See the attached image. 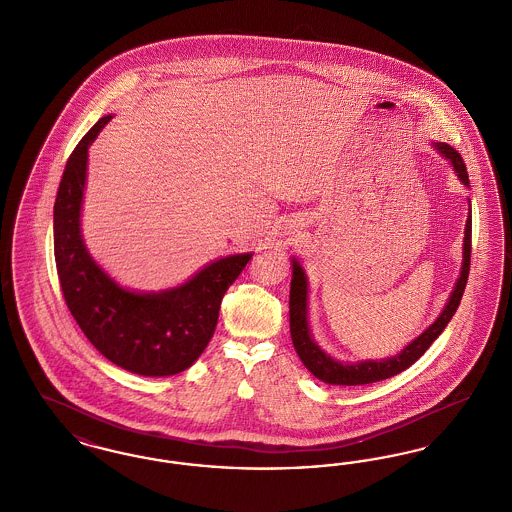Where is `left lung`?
<instances>
[{
	"instance_id": "1",
	"label": "left lung",
	"mask_w": 512,
	"mask_h": 512,
	"mask_svg": "<svg viewBox=\"0 0 512 512\" xmlns=\"http://www.w3.org/2000/svg\"><path fill=\"white\" fill-rule=\"evenodd\" d=\"M434 147L445 159L451 161L459 180L463 182L464 186H468V172H466V165H464L461 153L455 147L443 144V142L441 144L436 142ZM470 253H472V215H468L466 228H464L461 276L455 284V290L451 292L445 309L436 318V322L430 328H426L416 340L411 341L395 357H388L382 361H363V363H340V361L332 359L330 355H326L311 338V330H309V322H307V278H305V272L301 265L293 259L292 286H290V332H292L293 347H295L299 359L311 370V374L317 376L318 380H322L326 384H334V386H363V384L386 380V378L403 372L405 368H409L426 353V349L436 341L439 334L445 330V326L449 324V320L455 315V311L461 303L464 288H466L468 272H470Z\"/></svg>"
}]
</instances>
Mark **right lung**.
Masks as SVG:
<instances>
[{
	"label": "right lung",
	"instance_id": "obj_1",
	"mask_svg": "<svg viewBox=\"0 0 512 512\" xmlns=\"http://www.w3.org/2000/svg\"><path fill=\"white\" fill-rule=\"evenodd\" d=\"M111 115L74 147L53 207V249L61 292L84 336L111 363L142 376H172L194 365L213 338L220 301L251 253L230 255L159 293L128 292L90 257L80 234L88 147Z\"/></svg>",
	"mask_w": 512,
	"mask_h": 512
}]
</instances>
